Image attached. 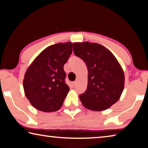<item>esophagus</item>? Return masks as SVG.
I'll return each mask as SVG.
<instances>
[{
  "instance_id": "1",
  "label": "esophagus",
  "mask_w": 148,
  "mask_h": 148,
  "mask_svg": "<svg viewBox=\"0 0 148 148\" xmlns=\"http://www.w3.org/2000/svg\"><path fill=\"white\" fill-rule=\"evenodd\" d=\"M76 84H77V82H76V81L73 82H72V86H76Z\"/></svg>"
}]
</instances>
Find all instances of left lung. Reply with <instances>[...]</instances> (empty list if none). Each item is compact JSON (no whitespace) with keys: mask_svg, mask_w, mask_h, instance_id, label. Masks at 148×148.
Here are the masks:
<instances>
[{"mask_svg":"<svg viewBox=\"0 0 148 148\" xmlns=\"http://www.w3.org/2000/svg\"><path fill=\"white\" fill-rule=\"evenodd\" d=\"M76 56L86 63L88 71L86 91L79 95L83 106L92 111H102L120 99L125 85L121 64L112 53L97 43H73Z\"/></svg>","mask_w":148,"mask_h":148,"instance_id":"8db88e82","label":"left lung"}]
</instances>
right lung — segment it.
<instances>
[{"label": "right lung", "instance_id": "add662e5", "mask_svg": "<svg viewBox=\"0 0 148 148\" xmlns=\"http://www.w3.org/2000/svg\"><path fill=\"white\" fill-rule=\"evenodd\" d=\"M72 42L57 43L43 50L27 69L25 95L34 108L44 112L59 110L70 88L64 82V64L72 52Z\"/></svg>", "mask_w": 148, "mask_h": 148}]
</instances>
